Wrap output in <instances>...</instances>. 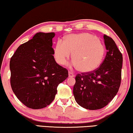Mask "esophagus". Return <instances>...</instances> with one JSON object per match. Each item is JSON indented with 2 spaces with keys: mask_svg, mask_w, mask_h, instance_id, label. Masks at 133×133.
Listing matches in <instances>:
<instances>
[{
  "mask_svg": "<svg viewBox=\"0 0 133 133\" xmlns=\"http://www.w3.org/2000/svg\"><path fill=\"white\" fill-rule=\"evenodd\" d=\"M68 77H74V75L72 72H70V71H69V72H68Z\"/></svg>",
  "mask_w": 133,
  "mask_h": 133,
  "instance_id": "esophagus-1",
  "label": "esophagus"
}]
</instances>
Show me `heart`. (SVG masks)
I'll use <instances>...</instances> for the list:
<instances>
[{"label":"heart","instance_id":"obj_1","mask_svg":"<svg viewBox=\"0 0 133 133\" xmlns=\"http://www.w3.org/2000/svg\"><path fill=\"white\" fill-rule=\"evenodd\" d=\"M72 53L73 65L79 72L89 73L98 68L103 61L105 50L103 44L89 33L71 34L64 42L58 40L53 55L59 64H65Z\"/></svg>","mask_w":133,"mask_h":133}]
</instances>
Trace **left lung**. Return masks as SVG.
I'll return each mask as SVG.
<instances>
[{
	"mask_svg": "<svg viewBox=\"0 0 133 133\" xmlns=\"http://www.w3.org/2000/svg\"><path fill=\"white\" fill-rule=\"evenodd\" d=\"M107 54L98 68L76 77L73 94L78 105L84 109L103 108L118 93L121 81L122 55L116 43L109 36L104 35Z\"/></svg>",
	"mask_w": 133,
	"mask_h": 133,
	"instance_id": "8db88e82",
	"label": "left lung"
}]
</instances>
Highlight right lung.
<instances>
[{"instance_id":"add662e5","label":"right lung","mask_w":133,"mask_h":133,"mask_svg":"<svg viewBox=\"0 0 133 133\" xmlns=\"http://www.w3.org/2000/svg\"><path fill=\"white\" fill-rule=\"evenodd\" d=\"M55 33L38 32L19 46L11 58V86L15 95L29 108L39 109L53 101L57 87L68 77L66 68L53 56Z\"/></svg>"}]
</instances>
